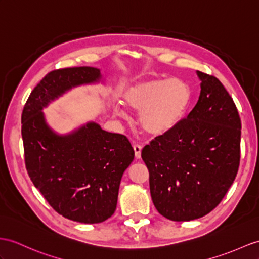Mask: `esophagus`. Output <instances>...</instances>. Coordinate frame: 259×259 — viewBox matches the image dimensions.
I'll list each match as a JSON object with an SVG mask.
<instances>
[{
    "mask_svg": "<svg viewBox=\"0 0 259 259\" xmlns=\"http://www.w3.org/2000/svg\"><path fill=\"white\" fill-rule=\"evenodd\" d=\"M133 148H134V151H135V157H136V158H141L142 145L135 143V144H133Z\"/></svg>",
    "mask_w": 259,
    "mask_h": 259,
    "instance_id": "obj_1",
    "label": "esophagus"
}]
</instances>
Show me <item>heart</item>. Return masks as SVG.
I'll return each mask as SVG.
<instances>
[{"label": "heart", "instance_id": "b5f03b06", "mask_svg": "<svg viewBox=\"0 0 259 259\" xmlns=\"http://www.w3.org/2000/svg\"><path fill=\"white\" fill-rule=\"evenodd\" d=\"M191 92L181 80H151L127 88L122 96L126 109L140 113L142 130L151 136H160L171 131L186 113ZM115 114L126 117L115 109Z\"/></svg>", "mask_w": 259, "mask_h": 259}]
</instances>
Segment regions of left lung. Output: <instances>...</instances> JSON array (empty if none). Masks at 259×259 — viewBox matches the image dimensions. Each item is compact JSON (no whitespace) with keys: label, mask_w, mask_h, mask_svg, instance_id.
<instances>
[{"label":"left lung","mask_w":259,"mask_h":259,"mask_svg":"<svg viewBox=\"0 0 259 259\" xmlns=\"http://www.w3.org/2000/svg\"><path fill=\"white\" fill-rule=\"evenodd\" d=\"M198 75L201 92L192 111L142 149L154 205L177 222L202 218L217 207L241 160L242 123L234 101L217 77Z\"/></svg>","instance_id":"obj_1"}]
</instances>
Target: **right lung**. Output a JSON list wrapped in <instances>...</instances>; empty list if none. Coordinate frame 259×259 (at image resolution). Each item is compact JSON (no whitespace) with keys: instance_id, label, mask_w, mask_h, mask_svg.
<instances>
[{"instance_id":"right-lung-1","label":"right lung","mask_w":259,"mask_h":259,"mask_svg":"<svg viewBox=\"0 0 259 259\" xmlns=\"http://www.w3.org/2000/svg\"><path fill=\"white\" fill-rule=\"evenodd\" d=\"M99 79L97 68L56 69L34 88L22 113L30 180L56 212L85 224L103 222L115 212L119 182L134 159V149L127 137L105 132L96 123L70 135H56L41 110L70 88Z\"/></svg>"}]
</instances>
